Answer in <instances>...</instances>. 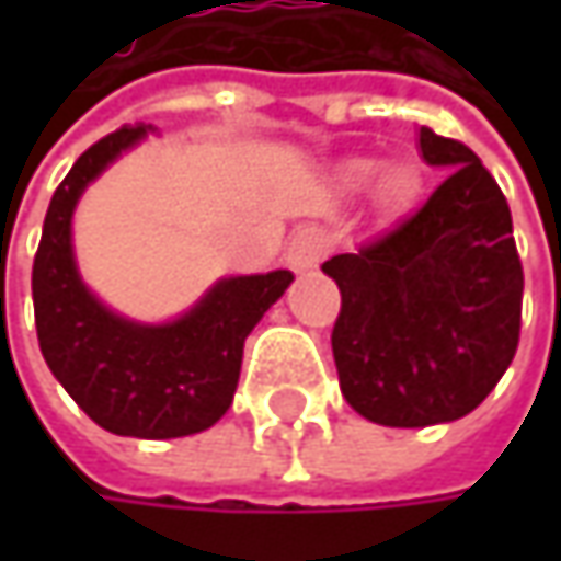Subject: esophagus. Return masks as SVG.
<instances>
[{"instance_id": "obj_1", "label": "esophagus", "mask_w": 561, "mask_h": 561, "mask_svg": "<svg viewBox=\"0 0 561 561\" xmlns=\"http://www.w3.org/2000/svg\"><path fill=\"white\" fill-rule=\"evenodd\" d=\"M321 255H324V237H321V230L309 227L287 249V265L293 271H309L321 262Z\"/></svg>"}]
</instances>
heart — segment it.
I'll return each mask as SVG.
<instances>
[{
	"label": "heart",
	"instance_id": "obj_1",
	"mask_svg": "<svg viewBox=\"0 0 561 561\" xmlns=\"http://www.w3.org/2000/svg\"><path fill=\"white\" fill-rule=\"evenodd\" d=\"M362 174H365V171H362Z\"/></svg>",
	"mask_w": 561,
	"mask_h": 561
}]
</instances>
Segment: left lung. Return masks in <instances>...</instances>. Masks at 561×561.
<instances>
[{"label": "left lung", "instance_id": "8db88e82", "mask_svg": "<svg viewBox=\"0 0 561 561\" xmlns=\"http://www.w3.org/2000/svg\"><path fill=\"white\" fill-rule=\"evenodd\" d=\"M449 171L415 215L328 259L343 306L331 334L340 390L362 419L427 427L474 412L518 350L525 274L503 190L459 140L419 130Z\"/></svg>", "mask_w": 561, "mask_h": 561}]
</instances>
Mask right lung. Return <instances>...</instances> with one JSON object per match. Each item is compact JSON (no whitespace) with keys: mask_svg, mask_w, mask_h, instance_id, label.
Returning <instances> with one entry per match:
<instances>
[{"mask_svg":"<svg viewBox=\"0 0 561 561\" xmlns=\"http://www.w3.org/2000/svg\"><path fill=\"white\" fill-rule=\"evenodd\" d=\"M152 124H127L93 142L55 190L33 259V314L55 380L99 427L118 437L171 440L211 427L237 393L243 343L293 284L290 271L221 277L162 324L108 309L80 277L75 208L83 190Z\"/></svg>","mask_w":561,"mask_h":561,"instance_id":"1","label":"right lung"}]
</instances>
